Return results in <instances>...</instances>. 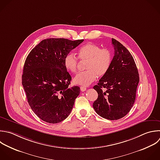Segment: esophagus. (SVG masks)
<instances>
[{"instance_id":"esophagus-1","label":"esophagus","mask_w":160,"mask_h":160,"mask_svg":"<svg viewBox=\"0 0 160 160\" xmlns=\"http://www.w3.org/2000/svg\"><path fill=\"white\" fill-rule=\"evenodd\" d=\"M80 89H81V91L82 92L85 91L86 90V88L84 87V86H81V87H80Z\"/></svg>"}]
</instances>
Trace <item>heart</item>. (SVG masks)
<instances>
[{"label": "heart", "instance_id": "obj_1", "mask_svg": "<svg viewBox=\"0 0 160 160\" xmlns=\"http://www.w3.org/2000/svg\"><path fill=\"white\" fill-rule=\"evenodd\" d=\"M78 58L82 61H86V71L79 72L74 78L75 84L88 86L94 82L97 76H104L109 70L112 60L111 51L92 43H87L81 47L78 52ZM66 69L71 72H76L78 65V59L73 54H68L64 58Z\"/></svg>", "mask_w": 160, "mask_h": 160}]
</instances>
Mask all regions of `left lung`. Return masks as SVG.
<instances>
[{"label":"left lung","mask_w":160,"mask_h":160,"mask_svg":"<svg viewBox=\"0 0 160 160\" xmlns=\"http://www.w3.org/2000/svg\"><path fill=\"white\" fill-rule=\"evenodd\" d=\"M112 44L114 56L107 73L93 87L98 97L92 106L102 118L117 120L125 116L132 107L139 78L129 51L114 39ZM102 88L106 91H102Z\"/></svg>","instance_id":"left-lung-1"}]
</instances>
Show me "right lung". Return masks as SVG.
I'll use <instances>...</instances> for the list:
<instances>
[{
	"instance_id": "right-lung-1",
	"label": "right lung",
	"mask_w": 160,
	"mask_h": 160,
	"mask_svg": "<svg viewBox=\"0 0 160 160\" xmlns=\"http://www.w3.org/2000/svg\"><path fill=\"white\" fill-rule=\"evenodd\" d=\"M83 41L46 39L33 48L26 59L22 84L32 110L44 121L60 122L72 109L80 88L69 86L71 76L64 60Z\"/></svg>"
}]
</instances>
